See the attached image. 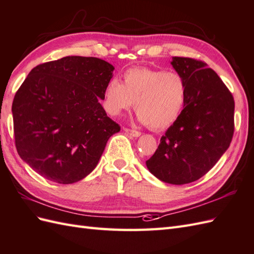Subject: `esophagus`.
Here are the masks:
<instances>
[{"mask_svg": "<svg viewBox=\"0 0 254 254\" xmlns=\"http://www.w3.org/2000/svg\"><path fill=\"white\" fill-rule=\"evenodd\" d=\"M124 130H125V132H126V133L130 134L131 137H134V138H138V137H140V134H141V132H140V131L134 130V129H129V128H125V129H124Z\"/></svg>", "mask_w": 254, "mask_h": 254, "instance_id": "34e87169", "label": "esophagus"}]
</instances>
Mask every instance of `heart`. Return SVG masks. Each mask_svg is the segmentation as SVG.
Instances as JSON below:
<instances>
[{
    "instance_id": "obj_1",
    "label": "heart",
    "mask_w": 254,
    "mask_h": 254,
    "mask_svg": "<svg viewBox=\"0 0 254 254\" xmlns=\"http://www.w3.org/2000/svg\"><path fill=\"white\" fill-rule=\"evenodd\" d=\"M120 79L111 78L103 91L104 109L117 116L133 106L138 120L153 130L171 126L185 107L187 82L181 74L151 67H131Z\"/></svg>"
}]
</instances>
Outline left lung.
I'll return each instance as SVG.
<instances>
[{"instance_id":"8db88e82","label":"left lung","mask_w":254,"mask_h":254,"mask_svg":"<svg viewBox=\"0 0 254 254\" xmlns=\"http://www.w3.org/2000/svg\"><path fill=\"white\" fill-rule=\"evenodd\" d=\"M171 64L187 82V102L146 167L160 181L181 185L205 176L230 146L235 102L218 74L202 61L172 57Z\"/></svg>"}]
</instances>
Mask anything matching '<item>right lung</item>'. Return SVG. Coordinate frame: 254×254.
Here are the masks:
<instances>
[{
    "label": "right lung",
    "instance_id": "right-lung-1",
    "mask_svg": "<svg viewBox=\"0 0 254 254\" xmlns=\"http://www.w3.org/2000/svg\"><path fill=\"white\" fill-rule=\"evenodd\" d=\"M113 70L102 59L80 56L31 70L11 112L17 152L40 176L71 184L96 168L108 140L121 130L100 104Z\"/></svg>",
    "mask_w": 254,
    "mask_h": 254
}]
</instances>
